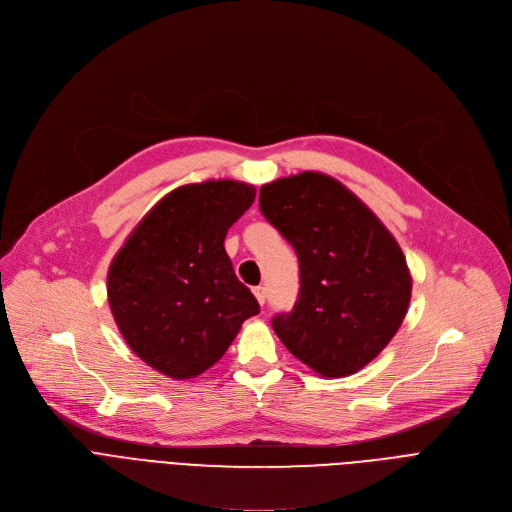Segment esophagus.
Segmentation results:
<instances>
[{"label":"esophagus","mask_w":512,"mask_h":512,"mask_svg":"<svg viewBox=\"0 0 512 512\" xmlns=\"http://www.w3.org/2000/svg\"><path fill=\"white\" fill-rule=\"evenodd\" d=\"M252 291H254V297L258 299V303L264 305V301H266V289H264V287H254Z\"/></svg>","instance_id":"esophagus-1"}]
</instances>
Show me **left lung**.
<instances>
[{
	"label": "left lung",
	"mask_w": 512,
	"mask_h": 512,
	"mask_svg": "<svg viewBox=\"0 0 512 512\" xmlns=\"http://www.w3.org/2000/svg\"><path fill=\"white\" fill-rule=\"evenodd\" d=\"M260 211L299 258V299L272 318L274 332L324 377L361 371L410 305L412 277L396 238L357 194L320 172L264 184Z\"/></svg>",
	"instance_id": "left-lung-1"
}]
</instances>
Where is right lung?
<instances>
[{
	"mask_svg": "<svg viewBox=\"0 0 512 512\" xmlns=\"http://www.w3.org/2000/svg\"><path fill=\"white\" fill-rule=\"evenodd\" d=\"M238 180L186 184L131 231L108 268V303L139 359L172 379L213 367L260 305L225 252L227 229L254 203Z\"/></svg>",
	"mask_w": 512,
	"mask_h": 512,
	"instance_id": "right-lung-1",
	"label": "right lung"
}]
</instances>
